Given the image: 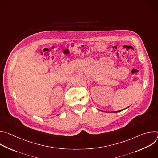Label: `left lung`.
<instances>
[{"instance_id": "8db88e82", "label": "left lung", "mask_w": 158, "mask_h": 158, "mask_svg": "<svg viewBox=\"0 0 158 158\" xmlns=\"http://www.w3.org/2000/svg\"><path fill=\"white\" fill-rule=\"evenodd\" d=\"M124 109H123V110H118V111H114V112H121V111H122V110H123ZM102 111V110H101Z\"/></svg>"}]
</instances>
